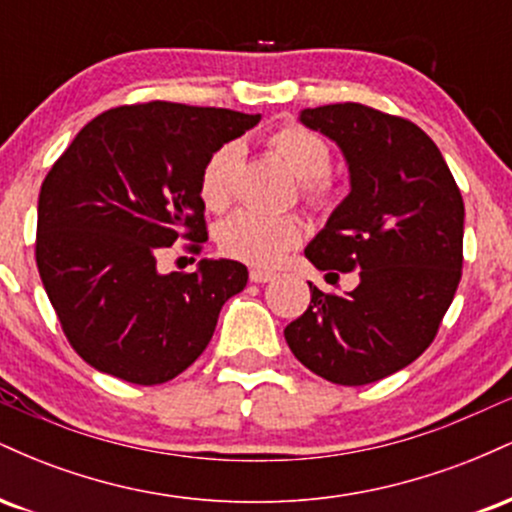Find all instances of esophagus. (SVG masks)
Listing matches in <instances>:
<instances>
[{
    "label": "esophagus",
    "mask_w": 512,
    "mask_h": 512,
    "mask_svg": "<svg viewBox=\"0 0 512 512\" xmlns=\"http://www.w3.org/2000/svg\"><path fill=\"white\" fill-rule=\"evenodd\" d=\"M272 279H274V274L264 272V269H252V272H250L252 284H267V281H272Z\"/></svg>",
    "instance_id": "1"
}]
</instances>
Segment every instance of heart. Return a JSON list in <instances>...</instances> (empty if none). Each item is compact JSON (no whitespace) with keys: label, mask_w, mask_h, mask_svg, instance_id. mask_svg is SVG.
Masks as SVG:
<instances>
[{"label":"heart","mask_w":512,"mask_h":512,"mask_svg":"<svg viewBox=\"0 0 512 512\" xmlns=\"http://www.w3.org/2000/svg\"><path fill=\"white\" fill-rule=\"evenodd\" d=\"M267 146L298 178V190L305 202L320 207L330 199V146L315 132L301 125H284L269 134ZM240 161L238 144H223L204 163L199 173V197L204 207L221 211L231 202L233 173ZM303 223L296 214H262L240 209L223 219L216 228V243L223 255L252 267H272L301 243Z\"/></svg>","instance_id":"1"}]
</instances>
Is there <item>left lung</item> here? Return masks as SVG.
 I'll return each instance as SVG.
<instances>
[{"label": "left lung", "instance_id": "1", "mask_svg": "<svg viewBox=\"0 0 512 512\" xmlns=\"http://www.w3.org/2000/svg\"><path fill=\"white\" fill-rule=\"evenodd\" d=\"M298 120L342 149L351 185L305 257L330 274L358 269V286L337 296L310 284L308 310L284 337L320 378L368 385L424 354L448 313L462 276V195L433 139L404 117L337 103Z\"/></svg>", "mask_w": 512, "mask_h": 512}]
</instances>
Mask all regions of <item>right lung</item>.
Instances as JSON below:
<instances>
[{
    "label": "right lung",
    "mask_w": 512,
    "mask_h": 512,
    "mask_svg": "<svg viewBox=\"0 0 512 512\" xmlns=\"http://www.w3.org/2000/svg\"><path fill=\"white\" fill-rule=\"evenodd\" d=\"M260 115L151 101L93 117L38 197L35 262L69 344L88 366L161 385L207 349L223 303L248 284L236 260L158 272L178 238L207 240L199 173Z\"/></svg>",
    "instance_id": "right-lung-1"
}]
</instances>
